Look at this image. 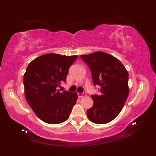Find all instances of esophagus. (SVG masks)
Wrapping results in <instances>:
<instances>
[{
  "label": "esophagus",
  "instance_id": "1",
  "mask_svg": "<svg viewBox=\"0 0 156 156\" xmlns=\"http://www.w3.org/2000/svg\"><path fill=\"white\" fill-rule=\"evenodd\" d=\"M77 94H78L79 98H82L83 97H85V96L87 95V94L86 92H84V93H78Z\"/></svg>",
  "mask_w": 156,
  "mask_h": 156
}]
</instances>
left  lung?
Listing matches in <instances>:
<instances>
[{"instance_id": "1", "label": "left lung", "mask_w": 156, "mask_h": 156, "mask_svg": "<svg viewBox=\"0 0 156 156\" xmlns=\"http://www.w3.org/2000/svg\"><path fill=\"white\" fill-rule=\"evenodd\" d=\"M80 57L89 66L94 86L101 87V94L91 96L94 104L87 111V116L94 123H107L118 116L129 96L128 71L108 53L97 51Z\"/></svg>"}]
</instances>
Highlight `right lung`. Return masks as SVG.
I'll return each mask as SVG.
<instances>
[{
  "label": "right lung",
  "mask_w": 156,
  "mask_h": 156,
  "mask_svg": "<svg viewBox=\"0 0 156 156\" xmlns=\"http://www.w3.org/2000/svg\"><path fill=\"white\" fill-rule=\"evenodd\" d=\"M77 55L45 54L33 59L23 76L25 97L38 118L50 124L62 123L69 118L78 99L77 93L60 91L69 68Z\"/></svg>",
  "instance_id": "obj_1"
}]
</instances>
